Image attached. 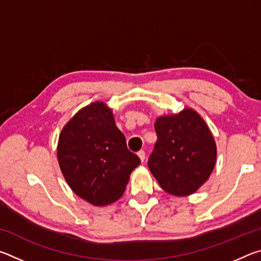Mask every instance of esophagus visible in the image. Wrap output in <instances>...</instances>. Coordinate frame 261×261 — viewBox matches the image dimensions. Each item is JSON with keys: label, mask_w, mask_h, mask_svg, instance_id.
I'll use <instances>...</instances> for the list:
<instances>
[{"label": "esophagus", "mask_w": 261, "mask_h": 261, "mask_svg": "<svg viewBox=\"0 0 261 261\" xmlns=\"http://www.w3.org/2000/svg\"><path fill=\"white\" fill-rule=\"evenodd\" d=\"M137 154H138V156L140 158L141 161L145 160V151H143V149H140V151L137 153Z\"/></svg>", "instance_id": "esophagus-1"}]
</instances>
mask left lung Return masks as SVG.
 <instances>
[{"mask_svg": "<svg viewBox=\"0 0 261 261\" xmlns=\"http://www.w3.org/2000/svg\"><path fill=\"white\" fill-rule=\"evenodd\" d=\"M158 140L148 168L160 187L174 196H189L213 171L216 146L204 120L192 109L155 122Z\"/></svg>", "mask_w": 261, "mask_h": 261, "instance_id": "8db88e82", "label": "left lung"}]
</instances>
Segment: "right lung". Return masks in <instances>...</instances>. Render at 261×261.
Instances as JSON below:
<instances>
[{
  "mask_svg": "<svg viewBox=\"0 0 261 261\" xmlns=\"http://www.w3.org/2000/svg\"><path fill=\"white\" fill-rule=\"evenodd\" d=\"M57 158L72 191L95 206L120 199L140 163L139 156L127 149L112 110L102 102L79 110L64 126Z\"/></svg>",
  "mask_w": 261,
  "mask_h": 261,
  "instance_id": "add662e5",
  "label": "right lung"
}]
</instances>
